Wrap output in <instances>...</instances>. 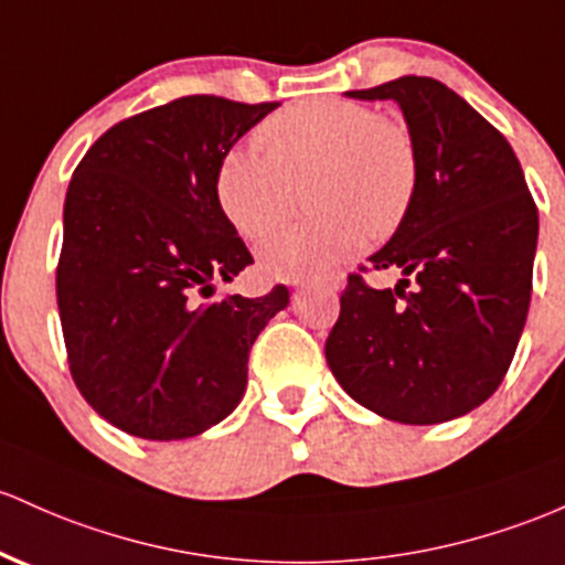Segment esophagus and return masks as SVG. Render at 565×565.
I'll use <instances>...</instances> for the list:
<instances>
[{"label": "esophagus", "instance_id": "34e87169", "mask_svg": "<svg viewBox=\"0 0 565 565\" xmlns=\"http://www.w3.org/2000/svg\"><path fill=\"white\" fill-rule=\"evenodd\" d=\"M324 287L327 289H338V281H332V278H330V281H324Z\"/></svg>", "mask_w": 565, "mask_h": 565}]
</instances>
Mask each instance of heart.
Returning <instances> with one entry per match:
<instances>
[{
    "instance_id": "b5f03b06",
    "label": "heart",
    "mask_w": 565,
    "mask_h": 565,
    "mask_svg": "<svg viewBox=\"0 0 565 565\" xmlns=\"http://www.w3.org/2000/svg\"><path fill=\"white\" fill-rule=\"evenodd\" d=\"M263 150H231L216 169V201L246 241H265L308 203L302 225L263 249L278 278L327 273L370 241L405 225L418 192L411 128L349 98H316L259 122ZM303 195L300 196L299 192Z\"/></svg>"
}]
</instances>
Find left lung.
Listing matches in <instances>:
<instances>
[{
	"label": "left lung",
	"mask_w": 565,
	"mask_h": 565,
	"mask_svg": "<svg viewBox=\"0 0 565 565\" xmlns=\"http://www.w3.org/2000/svg\"><path fill=\"white\" fill-rule=\"evenodd\" d=\"M394 98L418 150L405 225L351 273L324 353L359 405L399 424H443L475 411L510 370L534 281L539 212L504 139L431 77L349 90ZM367 269H399L373 290Z\"/></svg>",
	"instance_id": "8db88e82"
}]
</instances>
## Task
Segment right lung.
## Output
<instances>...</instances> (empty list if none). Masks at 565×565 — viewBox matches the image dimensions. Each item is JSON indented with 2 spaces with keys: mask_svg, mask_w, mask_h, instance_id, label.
Returning <instances> with one entry per match:
<instances>
[{
  "mask_svg": "<svg viewBox=\"0 0 565 565\" xmlns=\"http://www.w3.org/2000/svg\"><path fill=\"white\" fill-rule=\"evenodd\" d=\"M276 102L184 96L115 122L72 173L55 268L74 383L117 429L188 439L227 418L246 392L249 351L287 308L212 295L254 263L216 201V169Z\"/></svg>",
  "mask_w": 565,
  "mask_h": 565,
  "instance_id": "right-lung-1",
  "label": "right lung"
}]
</instances>
